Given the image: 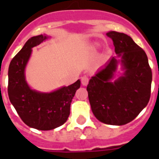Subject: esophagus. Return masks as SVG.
Segmentation results:
<instances>
[{"mask_svg":"<svg viewBox=\"0 0 159 159\" xmlns=\"http://www.w3.org/2000/svg\"><path fill=\"white\" fill-rule=\"evenodd\" d=\"M81 80H82V84L83 85V86H87V85L88 84V82H89V77L85 75V76L82 77Z\"/></svg>","mask_w":159,"mask_h":159,"instance_id":"esophagus-1","label":"esophagus"}]
</instances>
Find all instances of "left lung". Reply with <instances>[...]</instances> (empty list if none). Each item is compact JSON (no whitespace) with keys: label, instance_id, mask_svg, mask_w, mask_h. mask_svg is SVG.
Returning <instances> with one entry per match:
<instances>
[{"label":"left lung","instance_id":"8db88e82","mask_svg":"<svg viewBox=\"0 0 159 159\" xmlns=\"http://www.w3.org/2000/svg\"><path fill=\"white\" fill-rule=\"evenodd\" d=\"M113 41L120 59L111 57L87 85L90 104L96 118L102 123L123 125L137 117L148 105L151 94L152 71L145 52L124 33L106 34ZM119 62L124 74L112 81Z\"/></svg>","mask_w":159,"mask_h":159}]
</instances>
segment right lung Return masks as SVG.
I'll return each instance as SVG.
<instances>
[{"label": "right lung", "instance_id": "add662e5", "mask_svg": "<svg viewBox=\"0 0 159 159\" xmlns=\"http://www.w3.org/2000/svg\"><path fill=\"white\" fill-rule=\"evenodd\" d=\"M47 35L34 36L11 60L8 71V95L11 104L23 122L31 128L50 130L67 121L70 106L81 82L53 92L43 93L32 90L25 81V69L32 48L47 39Z\"/></svg>", "mask_w": 159, "mask_h": 159}]
</instances>
